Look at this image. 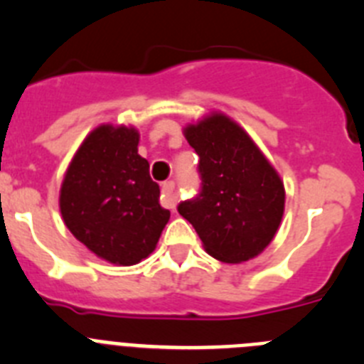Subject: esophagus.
Masks as SVG:
<instances>
[{
    "instance_id": "34e87169",
    "label": "esophagus",
    "mask_w": 364,
    "mask_h": 364,
    "mask_svg": "<svg viewBox=\"0 0 364 364\" xmlns=\"http://www.w3.org/2000/svg\"><path fill=\"white\" fill-rule=\"evenodd\" d=\"M162 204L167 205L169 210H175L176 197H175V182L167 180L162 184Z\"/></svg>"
}]
</instances>
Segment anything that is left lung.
Wrapping results in <instances>:
<instances>
[{"mask_svg": "<svg viewBox=\"0 0 364 364\" xmlns=\"http://www.w3.org/2000/svg\"><path fill=\"white\" fill-rule=\"evenodd\" d=\"M202 191L178 204L211 257L240 264L266 250L284 215V184L253 138L220 111L188 124Z\"/></svg>", "mask_w": 364, "mask_h": 364, "instance_id": "8db88e82", "label": "left lung"}]
</instances>
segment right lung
Listing matches in <instances>:
<instances>
[{"label": "right lung", "mask_w": 364, "mask_h": 364, "mask_svg": "<svg viewBox=\"0 0 364 364\" xmlns=\"http://www.w3.org/2000/svg\"><path fill=\"white\" fill-rule=\"evenodd\" d=\"M138 140L133 125H98L74 153L60 188V211L70 233L117 266L149 257L171 217L160 205V188L138 154Z\"/></svg>", "instance_id": "add662e5"}]
</instances>
